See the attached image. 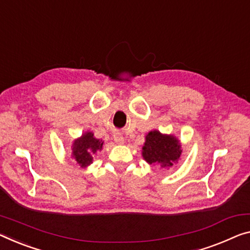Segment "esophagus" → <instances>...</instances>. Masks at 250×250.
<instances>
[{
  "mask_svg": "<svg viewBox=\"0 0 250 250\" xmlns=\"http://www.w3.org/2000/svg\"><path fill=\"white\" fill-rule=\"evenodd\" d=\"M114 140L115 142H116L117 144H123L124 143V137H123V135L121 133H115L114 134Z\"/></svg>",
  "mask_w": 250,
  "mask_h": 250,
  "instance_id": "1",
  "label": "esophagus"
}]
</instances>
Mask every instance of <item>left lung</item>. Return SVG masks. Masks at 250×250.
<instances>
[{
    "mask_svg": "<svg viewBox=\"0 0 250 250\" xmlns=\"http://www.w3.org/2000/svg\"><path fill=\"white\" fill-rule=\"evenodd\" d=\"M181 145L172 135H162L157 130L149 132L143 146V157L149 164L172 167L181 155Z\"/></svg>",
    "mask_w": 250,
    "mask_h": 250,
    "instance_id": "1",
    "label": "left lung"
}]
</instances>
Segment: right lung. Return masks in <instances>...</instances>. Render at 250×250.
Returning a JSON list of instances; mask_svg holds the SVG:
<instances>
[{"mask_svg":"<svg viewBox=\"0 0 250 250\" xmlns=\"http://www.w3.org/2000/svg\"><path fill=\"white\" fill-rule=\"evenodd\" d=\"M103 144L104 142L95 138L93 133L88 132L75 141L72 154L79 165L86 167L93 161V154H95L98 149L103 148Z\"/></svg>","mask_w":250,"mask_h":250,"instance_id":"obj_1","label":"right lung"}]
</instances>
